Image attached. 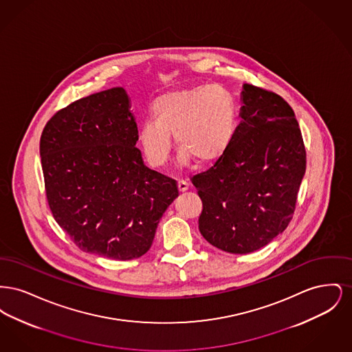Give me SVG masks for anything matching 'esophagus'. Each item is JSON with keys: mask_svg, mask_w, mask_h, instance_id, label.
<instances>
[{"mask_svg": "<svg viewBox=\"0 0 352 352\" xmlns=\"http://www.w3.org/2000/svg\"><path fill=\"white\" fill-rule=\"evenodd\" d=\"M178 188L179 191H186L188 188V182L186 179H178Z\"/></svg>", "mask_w": 352, "mask_h": 352, "instance_id": "34e87169", "label": "esophagus"}]
</instances>
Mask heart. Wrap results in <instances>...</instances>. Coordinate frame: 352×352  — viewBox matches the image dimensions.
Masks as SVG:
<instances>
[{"label":"heart","mask_w":352,"mask_h":352,"mask_svg":"<svg viewBox=\"0 0 352 352\" xmlns=\"http://www.w3.org/2000/svg\"><path fill=\"white\" fill-rule=\"evenodd\" d=\"M151 118L138 132V144L153 168H162L171 151V135L181 161L195 158L201 164L217 161L234 140L236 107L227 89L203 85L173 91L151 102Z\"/></svg>","instance_id":"b5f03b06"}]
</instances>
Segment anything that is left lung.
Here are the masks:
<instances>
[{"label":"left lung","mask_w":352,"mask_h":352,"mask_svg":"<svg viewBox=\"0 0 352 352\" xmlns=\"http://www.w3.org/2000/svg\"><path fill=\"white\" fill-rule=\"evenodd\" d=\"M241 124L227 151L191 177L201 199L199 231L214 247L251 253L284 232L306 168L294 111L273 91L244 84Z\"/></svg>","instance_id":"left-lung-1"}]
</instances>
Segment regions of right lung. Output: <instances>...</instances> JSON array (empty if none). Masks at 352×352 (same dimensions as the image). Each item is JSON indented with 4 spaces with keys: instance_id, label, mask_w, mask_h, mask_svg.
<instances>
[{
    "instance_id": "add662e5",
    "label": "right lung",
    "mask_w": 352,
    "mask_h": 352,
    "mask_svg": "<svg viewBox=\"0 0 352 352\" xmlns=\"http://www.w3.org/2000/svg\"><path fill=\"white\" fill-rule=\"evenodd\" d=\"M124 88L82 98L47 121L39 141L51 214L83 252L126 261L151 250L177 181L144 165Z\"/></svg>"
}]
</instances>
